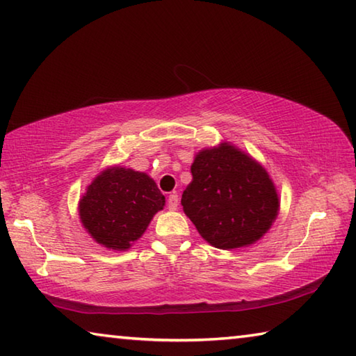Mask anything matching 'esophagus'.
<instances>
[{
  "mask_svg": "<svg viewBox=\"0 0 356 356\" xmlns=\"http://www.w3.org/2000/svg\"><path fill=\"white\" fill-rule=\"evenodd\" d=\"M177 206H179V196L177 193H172V195H170V197H168V209L176 210Z\"/></svg>",
  "mask_w": 356,
  "mask_h": 356,
  "instance_id": "esophagus-1",
  "label": "esophagus"
}]
</instances>
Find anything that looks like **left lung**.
I'll use <instances>...</instances> for the list:
<instances>
[{"label":"left lung","instance_id":"left-lung-1","mask_svg":"<svg viewBox=\"0 0 356 356\" xmlns=\"http://www.w3.org/2000/svg\"><path fill=\"white\" fill-rule=\"evenodd\" d=\"M191 176L180 202L201 237L215 248L256 243L278 216V190L267 170L231 143L201 149Z\"/></svg>","mask_w":356,"mask_h":356}]
</instances>
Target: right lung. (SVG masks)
I'll return each mask as SVG.
<instances>
[{
    "label": "right lung",
    "mask_w": 356,
    "mask_h": 356,
    "mask_svg": "<svg viewBox=\"0 0 356 356\" xmlns=\"http://www.w3.org/2000/svg\"><path fill=\"white\" fill-rule=\"evenodd\" d=\"M165 207V196L146 172L110 166L88 185L78 202L86 232L108 250L125 251L140 238L154 215Z\"/></svg>",
    "instance_id": "obj_1"
}]
</instances>
